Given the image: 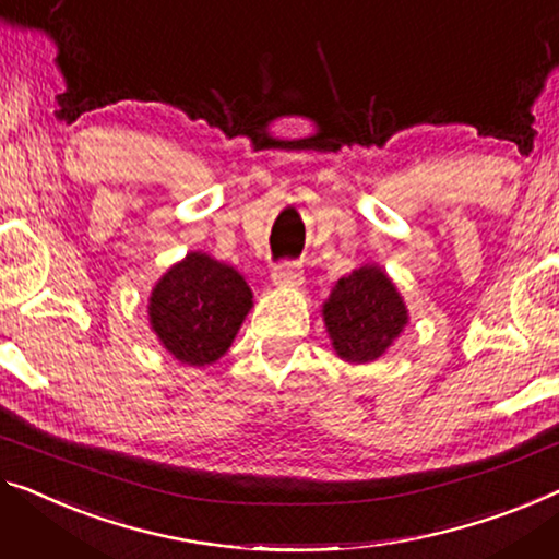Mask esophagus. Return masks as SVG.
I'll return each mask as SVG.
<instances>
[{"label":"esophagus","instance_id":"1","mask_svg":"<svg viewBox=\"0 0 559 559\" xmlns=\"http://www.w3.org/2000/svg\"><path fill=\"white\" fill-rule=\"evenodd\" d=\"M271 278H273V283H278V286H298V283L304 281L301 263H298V261H281L276 269H273Z\"/></svg>","mask_w":559,"mask_h":559}]
</instances>
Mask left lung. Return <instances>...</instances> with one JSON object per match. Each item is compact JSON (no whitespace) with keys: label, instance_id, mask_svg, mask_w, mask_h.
Listing matches in <instances>:
<instances>
[{"label":"left lung","instance_id":"left-lung-1","mask_svg":"<svg viewBox=\"0 0 559 559\" xmlns=\"http://www.w3.org/2000/svg\"><path fill=\"white\" fill-rule=\"evenodd\" d=\"M323 321L341 359H379L406 323V308L394 283L377 265L348 273L323 306Z\"/></svg>","mask_w":559,"mask_h":559}]
</instances>
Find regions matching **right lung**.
Instances as JSON below:
<instances>
[{
    "label": "right lung",
    "instance_id": "right-lung-1",
    "mask_svg": "<svg viewBox=\"0 0 559 559\" xmlns=\"http://www.w3.org/2000/svg\"><path fill=\"white\" fill-rule=\"evenodd\" d=\"M251 298L238 271L205 253H190L155 286L150 323L180 364L205 366L228 352Z\"/></svg>",
    "mask_w": 559,
    "mask_h": 559
}]
</instances>
